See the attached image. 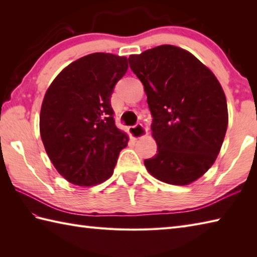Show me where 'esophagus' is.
Segmentation results:
<instances>
[{
  "instance_id": "1",
  "label": "esophagus",
  "mask_w": 257,
  "mask_h": 257,
  "mask_svg": "<svg viewBox=\"0 0 257 257\" xmlns=\"http://www.w3.org/2000/svg\"><path fill=\"white\" fill-rule=\"evenodd\" d=\"M129 133L133 136V138L139 139L141 137H144V136L147 134V129L143 124L139 123V124H135V125H132V127H129Z\"/></svg>"
}]
</instances>
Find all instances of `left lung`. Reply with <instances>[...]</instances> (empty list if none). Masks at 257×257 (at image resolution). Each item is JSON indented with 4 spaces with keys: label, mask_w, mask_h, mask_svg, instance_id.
Here are the masks:
<instances>
[{
    "label": "left lung",
    "mask_w": 257,
    "mask_h": 257,
    "mask_svg": "<svg viewBox=\"0 0 257 257\" xmlns=\"http://www.w3.org/2000/svg\"><path fill=\"white\" fill-rule=\"evenodd\" d=\"M145 87L158 151L145 166L162 182L185 185L203 176L219 155L227 128V103L211 70L192 54L161 45L130 55Z\"/></svg>",
    "instance_id": "obj_1"
}]
</instances>
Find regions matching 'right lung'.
I'll use <instances>...</instances> for the list:
<instances>
[{
  "label": "right lung",
  "instance_id": "right-lung-1",
  "mask_svg": "<svg viewBox=\"0 0 257 257\" xmlns=\"http://www.w3.org/2000/svg\"><path fill=\"white\" fill-rule=\"evenodd\" d=\"M127 69L125 57L89 54L69 64L47 89L41 137L54 167L68 182L90 187L111 177L128 137L114 124L110 98Z\"/></svg>",
  "mask_w": 257,
  "mask_h": 257
}]
</instances>
